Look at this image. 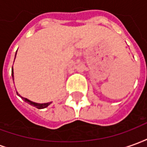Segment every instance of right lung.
<instances>
[{"label": "right lung", "mask_w": 147, "mask_h": 147, "mask_svg": "<svg viewBox=\"0 0 147 147\" xmlns=\"http://www.w3.org/2000/svg\"><path fill=\"white\" fill-rule=\"evenodd\" d=\"M16 58V57H15ZM13 67H12V71H11V76H12V79H13V80H14V76H13ZM17 93V94L19 96H20L19 94ZM21 97V96H20ZM22 98L24 99V101L26 102H27L28 104H30V105H33V106H34V107H36V108L38 109H44V108H46L47 106H49V105H50L51 104L52 102H48V103H42V104H41V103H36V102H31V101H30L29 99H27V98H23V97H21Z\"/></svg>", "instance_id": "add662e5"}]
</instances>
